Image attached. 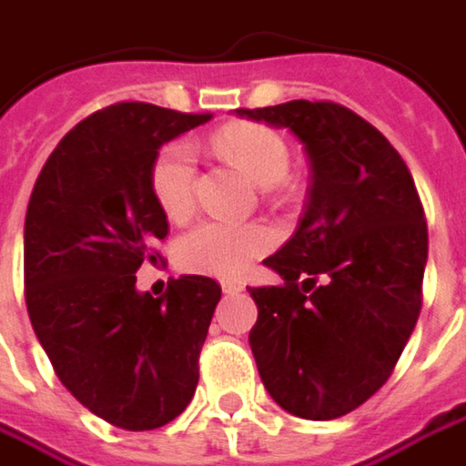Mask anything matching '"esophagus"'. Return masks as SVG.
<instances>
[{"label":"esophagus","instance_id":"obj_1","mask_svg":"<svg viewBox=\"0 0 466 466\" xmlns=\"http://www.w3.org/2000/svg\"><path fill=\"white\" fill-rule=\"evenodd\" d=\"M221 288H224L227 295H237V292H242V289H245V285H242V282H224Z\"/></svg>","mask_w":466,"mask_h":466}]
</instances>
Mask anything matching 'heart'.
Wrapping results in <instances>:
<instances>
[{
  "mask_svg": "<svg viewBox=\"0 0 466 466\" xmlns=\"http://www.w3.org/2000/svg\"><path fill=\"white\" fill-rule=\"evenodd\" d=\"M216 155L229 160L258 184H277L288 174L289 150L279 131L253 121L221 126L210 139ZM195 152L187 142H168L155 155L150 187L160 210L181 221L195 208ZM271 248V232L260 224L203 221L181 237L178 263L192 274L232 279Z\"/></svg>",
  "mask_w": 466,
  "mask_h": 466,
  "instance_id": "1",
  "label": "heart"
}]
</instances>
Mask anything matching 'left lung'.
<instances>
[{
	"mask_svg": "<svg viewBox=\"0 0 466 466\" xmlns=\"http://www.w3.org/2000/svg\"><path fill=\"white\" fill-rule=\"evenodd\" d=\"M285 126L311 160L309 206L263 263L282 285L250 288V348L271 398L303 420H338L396 370L422 311L427 221L398 150L329 99L239 107Z\"/></svg>",
	"mask_w": 466,
	"mask_h": 466,
	"instance_id": "left-lung-1",
	"label": "left lung"
}]
</instances>
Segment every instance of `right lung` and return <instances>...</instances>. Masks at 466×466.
I'll use <instances>...</instances> for the list:
<instances>
[{
	"mask_svg": "<svg viewBox=\"0 0 466 466\" xmlns=\"http://www.w3.org/2000/svg\"><path fill=\"white\" fill-rule=\"evenodd\" d=\"M210 121L116 102L73 126L34 184L23 282L34 332L70 396L124 430L163 427L189 406L221 300L210 277H178L163 298L137 268L163 260L168 221L150 187L157 150Z\"/></svg>",
	"mask_w": 466,
	"mask_h": 466,
	"instance_id": "right-lung-1",
	"label": "right lung"
}]
</instances>
